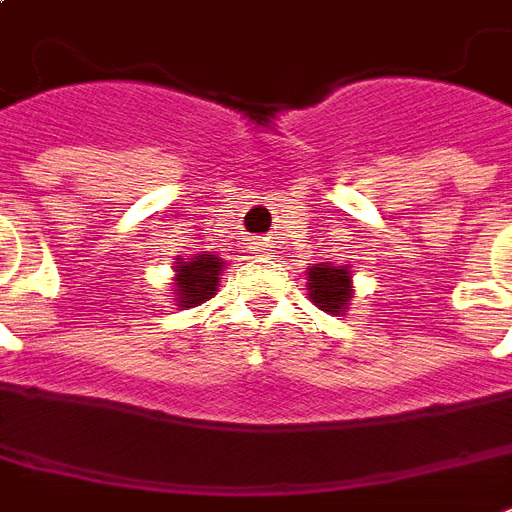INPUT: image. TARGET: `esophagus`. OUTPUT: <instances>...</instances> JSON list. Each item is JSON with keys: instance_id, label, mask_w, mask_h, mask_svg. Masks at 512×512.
Here are the masks:
<instances>
[{"instance_id": "34e87169", "label": "esophagus", "mask_w": 512, "mask_h": 512, "mask_svg": "<svg viewBox=\"0 0 512 512\" xmlns=\"http://www.w3.org/2000/svg\"><path fill=\"white\" fill-rule=\"evenodd\" d=\"M271 244H265V241H255V252H268Z\"/></svg>"}]
</instances>
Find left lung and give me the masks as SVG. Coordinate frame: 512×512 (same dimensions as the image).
I'll list each match as a JSON object with an SVG mask.
<instances>
[{
  "mask_svg": "<svg viewBox=\"0 0 512 512\" xmlns=\"http://www.w3.org/2000/svg\"><path fill=\"white\" fill-rule=\"evenodd\" d=\"M305 279H308V297L311 303L324 313H332V316H342L345 308L350 305V297H353V268L350 265H332V263H319L311 265L305 271Z\"/></svg>",
  "mask_w": 512,
  "mask_h": 512,
  "instance_id": "obj_1",
  "label": "left lung"
}]
</instances>
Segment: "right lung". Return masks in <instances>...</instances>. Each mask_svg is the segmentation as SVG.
Returning <instances> with one entry per match:
<instances>
[{"instance_id": "add662e5", "label": "right lung", "mask_w": 512, "mask_h": 512, "mask_svg": "<svg viewBox=\"0 0 512 512\" xmlns=\"http://www.w3.org/2000/svg\"><path fill=\"white\" fill-rule=\"evenodd\" d=\"M177 263L175 276H172V295H175V303L180 311H188V308H196V305L207 303L209 297L217 295V287H220V273H223L225 263L223 257L212 255V252H204V255L193 257H175Z\"/></svg>"}]
</instances>
